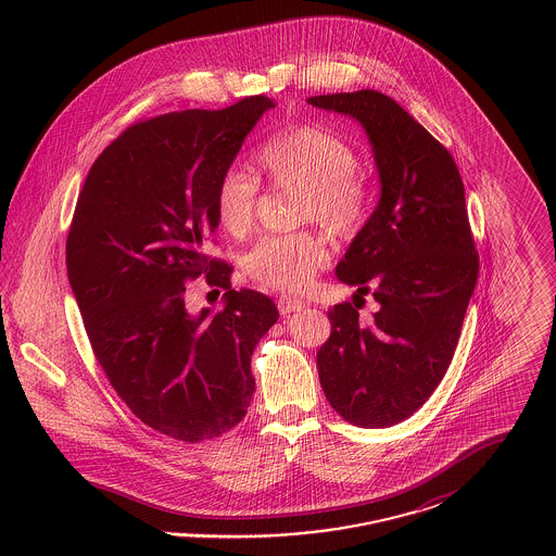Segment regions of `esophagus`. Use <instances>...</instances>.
I'll list each match as a JSON object with an SVG mask.
<instances>
[{
  "label": "esophagus",
  "mask_w": 556,
  "mask_h": 556,
  "mask_svg": "<svg viewBox=\"0 0 556 556\" xmlns=\"http://www.w3.org/2000/svg\"><path fill=\"white\" fill-rule=\"evenodd\" d=\"M304 308V302L302 300H295L291 295H281L279 298V311L281 315H291V313H298Z\"/></svg>",
  "instance_id": "1"
}]
</instances>
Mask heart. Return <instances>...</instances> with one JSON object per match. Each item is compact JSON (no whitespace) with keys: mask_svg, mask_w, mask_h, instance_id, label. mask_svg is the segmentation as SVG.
I'll use <instances>...</instances> for the list:
<instances>
[{"mask_svg":"<svg viewBox=\"0 0 556 556\" xmlns=\"http://www.w3.org/2000/svg\"><path fill=\"white\" fill-rule=\"evenodd\" d=\"M258 164L277 189L300 191L298 218H315L336 236L356 233L369 214V189L361 173L358 152L336 132L300 125L268 139ZM261 184L256 177L227 168L216 186L214 211L220 227L245 236L254 225ZM329 252L313 231L266 236L245 258L252 279L266 288L302 290L327 265Z\"/></svg>","mask_w":556,"mask_h":556,"instance_id":"1","label":"heart"}]
</instances>
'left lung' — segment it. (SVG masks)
Listing matches in <instances>:
<instances>
[{"label": "left lung", "mask_w": 556, "mask_h": 556, "mask_svg": "<svg viewBox=\"0 0 556 556\" xmlns=\"http://www.w3.org/2000/svg\"><path fill=\"white\" fill-rule=\"evenodd\" d=\"M308 104L363 125L381 181L377 208L336 268L361 295L370 291L379 311L358 320V306L344 302L327 313L320 388L348 424L392 427L444 379L476 290L465 186L448 150L392 98L361 89Z\"/></svg>", "instance_id": "1"}]
</instances>
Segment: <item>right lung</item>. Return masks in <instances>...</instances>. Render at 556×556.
<instances>
[{"label": "right lung", "instance_id": "obj_1", "mask_svg": "<svg viewBox=\"0 0 556 556\" xmlns=\"http://www.w3.org/2000/svg\"><path fill=\"white\" fill-rule=\"evenodd\" d=\"M268 108L250 96L135 123L93 162L66 239L68 281L110 386L141 424L189 444L245 417L252 352L279 318L265 293L231 290L233 266L206 254L218 179ZM202 274L226 290L216 316L186 311V281Z\"/></svg>", "mask_w": 556, "mask_h": 556}]
</instances>
